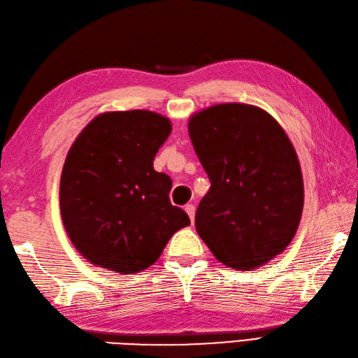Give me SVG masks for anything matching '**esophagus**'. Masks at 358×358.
Listing matches in <instances>:
<instances>
[{
    "label": "esophagus",
    "mask_w": 358,
    "mask_h": 358,
    "mask_svg": "<svg viewBox=\"0 0 358 358\" xmlns=\"http://www.w3.org/2000/svg\"><path fill=\"white\" fill-rule=\"evenodd\" d=\"M185 211H187L188 217H189V220H192V224H193V222H194V214H196V208H194V205H192V203L185 205Z\"/></svg>",
    "instance_id": "34e87169"
}]
</instances>
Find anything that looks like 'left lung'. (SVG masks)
Listing matches in <instances>:
<instances>
[{
    "instance_id": "8db88e82",
    "label": "left lung",
    "mask_w": 358,
    "mask_h": 358,
    "mask_svg": "<svg viewBox=\"0 0 358 358\" xmlns=\"http://www.w3.org/2000/svg\"><path fill=\"white\" fill-rule=\"evenodd\" d=\"M194 152L211 182L196 229L219 262L254 269L279 256L303 211V178L288 134L264 108L228 102L188 121Z\"/></svg>"
}]
</instances>
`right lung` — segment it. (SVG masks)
<instances>
[{
    "label": "right lung",
    "instance_id": "add662e5",
    "mask_svg": "<svg viewBox=\"0 0 358 358\" xmlns=\"http://www.w3.org/2000/svg\"><path fill=\"white\" fill-rule=\"evenodd\" d=\"M170 133V119L150 110L106 112L71 144L61 173V217L92 265L144 271L189 225L187 213L170 202V176L153 169Z\"/></svg>",
    "mask_w": 358,
    "mask_h": 358
}]
</instances>
